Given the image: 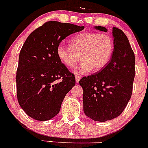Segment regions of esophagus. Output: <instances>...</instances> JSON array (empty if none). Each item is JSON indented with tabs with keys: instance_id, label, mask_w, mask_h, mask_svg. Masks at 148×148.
I'll use <instances>...</instances> for the list:
<instances>
[{
	"instance_id": "34e87169",
	"label": "esophagus",
	"mask_w": 148,
	"mask_h": 148,
	"mask_svg": "<svg viewBox=\"0 0 148 148\" xmlns=\"http://www.w3.org/2000/svg\"><path fill=\"white\" fill-rule=\"evenodd\" d=\"M80 79H81L80 76H78V75H76V76H75V82H76L77 83H78V82H79Z\"/></svg>"
}]
</instances>
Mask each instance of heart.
Listing matches in <instances>:
<instances>
[{
  "label": "heart",
  "mask_w": 148,
  "mask_h": 148,
  "mask_svg": "<svg viewBox=\"0 0 148 148\" xmlns=\"http://www.w3.org/2000/svg\"><path fill=\"white\" fill-rule=\"evenodd\" d=\"M114 49L113 38L108 34L84 32L73 38L70 47L59 44L56 49L58 59L66 66L74 68L80 59L79 67L75 70L78 75H86L93 69L99 71L107 66Z\"/></svg>",
  "instance_id": "b5f03b06"
}]
</instances>
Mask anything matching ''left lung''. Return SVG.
<instances>
[{"label":"left lung","mask_w":148,"mask_h":148,"mask_svg":"<svg viewBox=\"0 0 148 148\" xmlns=\"http://www.w3.org/2000/svg\"><path fill=\"white\" fill-rule=\"evenodd\" d=\"M94 28L107 32L104 27ZM114 49L107 66L99 73L83 77L84 112L96 121L118 117L130 99L135 77V56L126 35L119 29L112 31Z\"/></svg>","instance_id":"left-lung-1"}]
</instances>
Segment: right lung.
Here are the masks:
<instances>
[{
    "label": "right lung",
    "instance_id": "obj_1",
    "mask_svg": "<svg viewBox=\"0 0 148 148\" xmlns=\"http://www.w3.org/2000/svg\"><path fill=\"white\" fill-rule=\"evenodd\" d=\"M84 29L72 23L48 21L34 30L24 42L17 70V97L29 117L47 121L59 113L75 79L58 59L56 49L68 35Z\"/></svg>",
    "mask_w": 148,
    "mask_h": 148
}]
</instances>
